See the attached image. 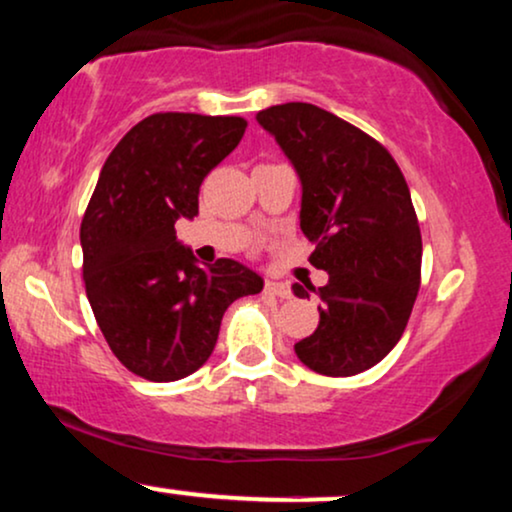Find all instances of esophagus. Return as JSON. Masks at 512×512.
<instances>
[{"instance_id":"34e87169","label":"esophagus","mask_w":512,"mask_h":512,"mask_svg":"<svg viewBox=\"0 0 512 512\" xmlns=\"http://www.w3.org/2000/svg\"><path fill=\"white\" fill-rule=\"evenodd\" d=\"M264 291H267L269 296H276V298H291V289L286 284H281V281L267 279L264 281Z\"/></svg>"}]
</instances>
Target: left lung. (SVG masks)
Listing matches in <instances>:
<instances>
[{
    "label": "left lung",
    "mask_w": 512,
    "mask_h": 512,
    "mask_svg": "<svg viewBox=\"0 0 512 512\" xmlns=\"http://www.w3.org/2000/svg\"><path fill=\"white\" fill-rule=\"evenodd\" d=\"M257 122L301 178V231L315 245L310 264L330 281L320 325L298 342L310 370L349 378L395 349L421 286V231L402 170L383 144L310 103L260 110Z\"/></svg>",
    "instance_id": "obj_1"
}]
</instances>
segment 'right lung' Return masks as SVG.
I'll use <instances>...</instances> for the list:
<instances>
[{
  "instance_id": "add662e5",
  "label": "right lung",
  "mask_w": 512,
  "mask_h": 512,
  "mask_svg": "<svg viewBox=\"0 0 512 512\" xmlns=\"http://www.w3.org/2000/svg\"><path fill=\"white\" fill-rule=\"evenodd\" d=\"M248 122L233 115L156 113L108 156L81 221L86 296L105 342L151 383L207 363L233 301L260 293L236 260L199 267L175 221L199 214V185L236 149Z\"/></svg>"
}]
</instances>
